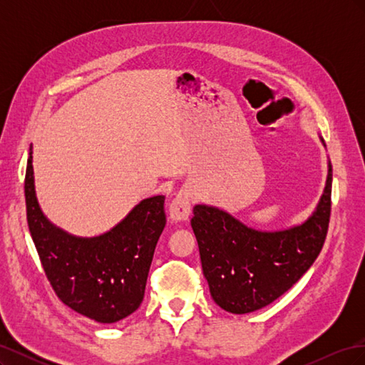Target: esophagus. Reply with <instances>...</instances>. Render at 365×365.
Here are the masks:
<instances>
[{
	"instance_id": "1",
	"label": "esophagus",
	"mask_w": 365,
	"mask_h": 365,
	"mask_svg": "<svg viewBox=\"0 0 365 365\" xmlns=\"http://www.w3.org/2000/svg\"><path fill=\"white\" fill-rule=\"evenodd\" d=\"M170 219L173 222H184L190 216V196L185 190H180L172 200L169 207Z\"/></svg>"
}]
</instances>
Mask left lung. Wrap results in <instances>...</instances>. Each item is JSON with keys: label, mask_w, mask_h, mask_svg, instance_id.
<instances>
[{"label": "left lung", "mask_w": 365, "mask_h": 365, "mask_svg": "<svg viewBox=\"0 0 365 365\" xmlns=\"http://www.w3.org/2000/svg\"><path fill=\"white\" fill-rule=\"evenodd\" d=\"M330 195L329 163L324 193L312 216L282 231L254 230L217 207L195 205L190 222L215 303L231 314L254 312L300 280L324 245Z\"/></svg>", "instance_id": "8db88e82"}]
</instances>
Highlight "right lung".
I'll use <instances>...</instances> for the list:
<instances>
[{
  "mask_svg": "<svg viewBox=\"0 0 365 365\" xmlns=\"http://www.w3.org/2000/svg\"><path fill=\"white\" fill-rule=\"evenodd\" d=\"M31 148L24 193L27 224L51 288L59 300L97 323H115L135 312L165 225L164 196L143 200L108 233L76 237L54 227L36 200Z\"/></svg>",
  "mask_w": 365,
  "mask_h": 365,
  "instance_id": "right-lung-1",
  "label": "right lung"
}]
</instances>
